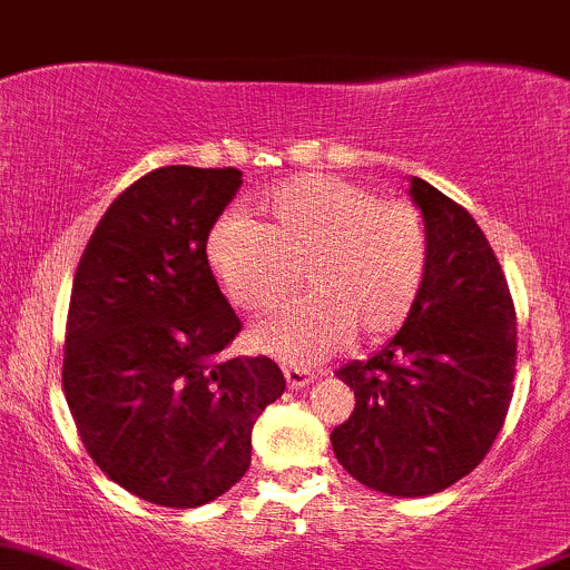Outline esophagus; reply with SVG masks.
Instances as JSON below:
<instances>
[{
    "mask_svg": "<svg viewBox=\"0 0 570 570\" xmlns=\"http://www.w3.org/2000/svg\"><path fill=\"white\" fill-rule=\"evenodd\" d=\"M283 373L291 390H304V386H309V381H313V373L302 371V367H283Z\"/></svg>",
    "mask_w": 570,
    "mask_h": 570,
    "instance_id": "1",
    "label": "esophagus"
}]
</instances>
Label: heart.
<instances>
[{
  "label": "heart",
  "instance_id": "b5f03b06",
  "mask_svg": "<svg viewBox=\"0 0 570 570\" xmlns=\"http://www.w3.org/2000/svg\"><path fill=\"white\" fill-rule=\"evenodd\" d=\"M268 222L230 214L208 236V263L244 309L287 304L252 328V343L291 365L324 360L348 343H379L414 313L431 238L420 208L381 199L334 175H298L263 197Z\"/></svg>",
  "mask_w": 570,
  "mask_h": 570
}]
</instances>
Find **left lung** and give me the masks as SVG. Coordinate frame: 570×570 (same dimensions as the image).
<instances>
[{"instance_id":"8db88e82","label":"left lung","mask_w":570,"mask_h":570,"mask_svg":"<svg viewBox=\"0 0 570 570\" xmlns=\"http://www.w3.org/2000/svg\"><path fill=\"white\" fill-rule=\"evenodd\" d=\"M431 238L428 277L401 332L337 379L354 414L332 431L345 472L386 497H431L472 472L502 431L515 313L478 222L422 178L409 186Z\"/></svg>"}]
</instances>
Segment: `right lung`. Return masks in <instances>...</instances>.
I'll return each mask as SVG.
<instances>
[{"mask_svg": "<svg viewBox=\"0 0 570 570\" xmlns=\"http://www.w3.org/2000/svg\"><path fill=\"white\" fill-rule=\"evenodd\" d=\"M242 173L161 167L128 186L87 242L68 309L62 386L109 480L161 508H199L249 469L252 428L285 392L268 356L222 351L242 321L208 244Z\"/></svg>", "mask_w": 570, "mask_h": 570, "instance_id": "obj_1", "label": "right lung"}]
</instances>
